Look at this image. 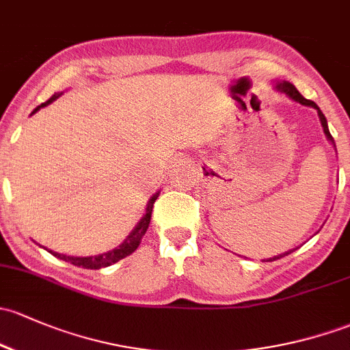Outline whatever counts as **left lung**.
I'll return each mask as SVG.
<instances>
[{"instance_id":"obj_1","label":"left lung","mask_w":350,"mask_h":350,"mask_svg":"<svg viewBox=\"0 0 350 350\" xmlns=\"http://www.w3.org/2000/svg\"><path fill=\"white\" fill-rule=\"evenodd\" d=\"M275 88H277V90H280L282 94L288 95V97L292 98V100L299 102V104H301V105H307V107H314L315 110H317L319 119H321V124H322V127H323V134H325L327 141L332 142L334 147H336V142H334V137H332V135H330V132H329V126H327V119H325V116H323L322 110L319 109V105L315 104V102H312V100H308V98H305L304 95H301L300 92L297 90V88L292 85V83H290V82H285V80H283V82H277V87H275ZM292 252H293V250H290V252H285V253H283V255H290V253H292ZM283 255H277V256H273V258H268L267 262H273V260L282 258Z\"/></svg>"}]
</instances>
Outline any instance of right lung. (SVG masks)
<instances>
[{"label": "right lung", "mask_w": 350, "mask_h": 350, "mask_svg": "<svg viewBox=\"0 0 350 350\" xmlns=\"http://www.w3.org/2000/svg\"><path fill=\"white\" fill-rule=\"evenodd\" d=\"M62 94H55L53 97L49 98V100L45 102V104L38 105L35 110H33L31 113H35L36 110H40L42 107H45V105L51 104V102L55 100V98L60 97ZM157 196H159V193L154 194L152 198L149 200V203H147V208H146V215L142 216V219L135 224V228L132 230V233L129 234V237L124 240L122 245H119L117 248L110 250L107 253H102V255H95V256H67V255H60V253L57 252H49L51 253L53 256H57V258L64 260V262H68L72 265H75V267H82V268H88V270H98V268H104V267H110V265L117 263L119 260L126 258V256L131 255V253H134L135 250H137L139 243H141L142 237L146 234L147 228H149V223H150V215H152V206L156 203Z\"/></svg>", "instance_id": "obj_1"}]
</instances>
